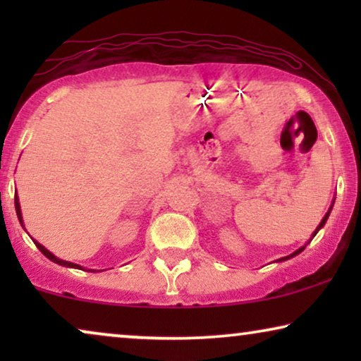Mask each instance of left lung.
I'll use <instances>...</instances> for the list:
<instances>
[{"instance_id": "left-lung-1", "label": "left lung", "mask_w": 361, "mask_h": 361, "mask_svg": "<svg viewBox=\"0 0 361 361\" xmlns=\"http://www.w3.org/2000/svg\"><path fill=\"white\" fill-rule=\"evenodd\" d=\"M330 210H332V207H330V209H329V212H327V214H325V216H324V219H322V221H320V224H319V226H317V228H315V231H314V233H312V236H315V235H317V231H319L320 228H322V226L325 225V221H327V219H329V215H330ZM304 248H305V245H304V246H300V248H299V250H295L293 255H289V256H284V258H281V259H278V261H286V259H289V258H294V256H295V255H299V253H300V251H304Z\"/></svg>"}]
</instances>
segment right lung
Segmentation results:
<instances>
[{"label":"right lung","mask_w":361,"mask_h":361,"mask_svg":"<svg viewBox=\"0 0 361 361\" xmlns=\"http://www.w3.org/2000/svg\"><path fill=\"white\" fill-rule=\"evenodd\" d=\"M14 207H16V215H18V219H19V221H21V225L24 226V224H23V215H21V205H19L18 195H14ZM34 243H36L39 251H41V253H42L44 256H46V258L54 261V263H57V264H61V266H67V268H78V269H82V266L73 264V263H68V261H63V259H61V258H57V256H54V255L51 253V251L44 248V246H42L41 243H37L36 240H34Z\"/></svg>","instance_id":"right-lung-1"}]
</instances>
